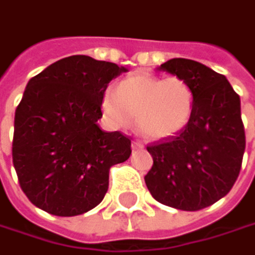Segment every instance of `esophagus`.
<instances>
[{
	"mask_svg": "<svg viewBox=\"0 0 255 255\" xmlns=\"http://www.w3.org/2000/svg\"><path fill=\"white\" fill-rule=\"evenodd\" d=\"M143 147H144V144L140 140H134L132 141V149H143Z\"/></svg>",
	"mask_w": 255,
	"mask_h": 255,
	"instance_id": "1",
	"label": "esophagus"
}]
</instances>
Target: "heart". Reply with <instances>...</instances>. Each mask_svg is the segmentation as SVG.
Listing matches in <instances>:
<instances>
[{
    "label": "heart",
    "instance_id": "b5f03b06",
    "mask_svg": "<svg viewBox=\"0 0 255 255\" xmlns=\"http://www.w3.org/2000/svg\"><path fill=\"white\" fill-rule=\"evenodd\" d=\"M102 112L115 128H127L132 117L138 129L150 138L180 132L193 115V93L178 77L132 74L120 81L102 99Z\"/></svg>",
    "mask_w": 255,
    "mask_h": 255
}]
</instances>
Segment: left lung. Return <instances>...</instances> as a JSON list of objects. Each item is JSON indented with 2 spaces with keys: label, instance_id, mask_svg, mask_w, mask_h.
Masks as SVG:
<instances>
[{
  "label": "left lung",
  "instance_id": "obj_1",
  "mask_svg": "<svg viewBox=\"0 0 255 255\" xmlns=\"http://www.w3.org/2000/svg\"><path fill=\"white\" fill-rule=\"evenodd\" d=\"M187 82L193 115L180 132L147 146L153 165L144 176L152 196L168 207L198 211L230 192L245 150L241 100L225 75L189 59L159 66Z\"/></svg>",
  "mask_w": 255,
  "mask_h": 255
}]
</instances>
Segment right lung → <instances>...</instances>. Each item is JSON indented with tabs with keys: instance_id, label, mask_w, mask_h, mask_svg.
I'll return each instance as SVG.
<instances>
[{
	"instance_id": "right-lung-1",
	"label": "right lung",
	"mask_w": 255,
	"mask_h": 255,
	"mask_svg": "<svg viewBox=\"0 0 255 255\" xmlns=\"http://www.w3.org/2000/svg\"><path fill=\"white\" fill-rule=\"evenodd\" d=\"M123 72L111 62L71 56L27 82L14 115L13 164L35 207L72 217L105 198L111 167L131 155L129 137L97 124L106 87Z\"/></svg>"
}]
</instances>
